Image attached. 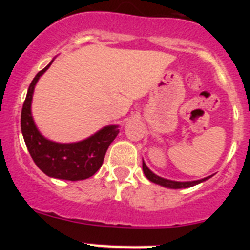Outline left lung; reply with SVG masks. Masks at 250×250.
Returning a JSON list of instances; mask_svg holds the SVG:
<instances>
[{"instance_id": "8db88e82", "label": "left lung", "mask_w": 250, "mask_h": 250, "mask_svg": "<svg viewBox=\"0 0 250 250\" xmlns=\"http://www.w3.org/2000/svg\"><path fill=\"white\" fill-rule=\"evenodd\" d=\"M143 170H144V174L147 179H149L150 182L155 183V184L163 185V187L167 188H171V189H183V188H189V187H194V185L199 184V183L204 182L207 179H209L210 176H208V178L200 179V180H195V182H174V180H167V179L160 178V176L155 175V174L152 173L151 170L145 165V163L143 161Z\"/></svg>"}]
</instances>
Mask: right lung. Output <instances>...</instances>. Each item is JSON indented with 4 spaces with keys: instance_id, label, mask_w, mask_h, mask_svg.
I'll list each match as a JSON object with an SVG mask.
<instances>
[{
    "instance_id": "obj_1",
    "label": "right lung",
    "mask_w": 250,
    "mask_h": 250,
    "mask_svg": "<svg viewBox=\"0 0 250 250\" xmlns=\"http://www.w3.org/2000/svg\"><path fill=\"white\" fill-rule=\"evenodd\" d=\"M50 65L41 70L30 83L21 111L22 135L31 158L46 175L72 182L83 180L100 169L106 150L119 134V129L116 125L106 126L91 138L74 144H59L43 138L31 116V101L37 80Z\"/></svg>"
}]
</instances>
